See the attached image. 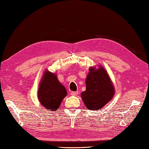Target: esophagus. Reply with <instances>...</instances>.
<instances>
[{"label":"esophagus","mask_w":149,"mask_h":149,"mask_svg":"<svg viewBox=\"0 0 149 149\" xmlns=\"http://www.w3.org/2000/svg\"><path fill=\"white\" fill-rule=\"evenodd\" d=\"M78 94V91H72L70 93V95L72 96H76Z\"/></svg>","instance_id":"obj_1"}]
</instances>
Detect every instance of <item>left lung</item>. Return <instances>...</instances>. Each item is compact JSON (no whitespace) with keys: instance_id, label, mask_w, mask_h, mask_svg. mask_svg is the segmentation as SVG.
Returning a JSON list of instances; mask_svg holds the SVG:
<instances>
[{"instance_id":"1","label":"left lung","mask_w":149,"mask_h":149,"mask_svg":"<svg viewBox=\"0 0 149 149\" xmlns=\"http://www.w3.org/2000/svg\"><path fill=\"white\" fill-rule=\"evenodd\" d=\"M86 85V90L81 93V98L87 108L90 110L102 108L112 99L115 93V88L108 74L101 66L98 70L93 67L90 68Z\"/></svg>"}]
</instances>
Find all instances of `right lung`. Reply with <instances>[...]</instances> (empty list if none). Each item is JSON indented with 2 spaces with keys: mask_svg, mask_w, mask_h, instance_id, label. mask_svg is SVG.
<instances>
[{
  "mask_svg": "<svg viewBox=\"0 0 149 149\" xmlns=\"http://www.w3.org/2000/svg\"><path fill=\"white\" fill-rule=\"evenodd\" d=\"M66 94V90L59 83L56 75L46 70L40 82L38 92L41 104L45 109L56 111Z\"/></svg>",
  "mask_w": 149,
  "mask_h": 149,
  "instance_id": "obj_1",
  "label": "right lung"
}]
</instances>
